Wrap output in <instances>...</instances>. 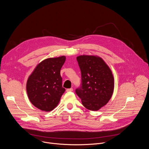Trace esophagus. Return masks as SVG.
<instances>
[{
    "label": "esophagus",
    "instance_id": "esophagus-1",
    "mask_svg": "<svg viewBox=\"0 0 149 149\" xmlns=\"http://www.w3.org/2000/svg\"><path fill=\"white\" fill-rule=\"evenodd\" d=\"M67 92H71V91H73V88H68V89H67Z\"/></svg>",
    "mask_w": 149,
    "mask_h": 149
}]
</instances>
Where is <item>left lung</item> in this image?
Here are the masks:
<instances>
[{
  "label": "left lung",
  "instance_id": "left-lung-1",
  "mask_svg": "<svg viewBox=\"0 0 149 149\" xmlns=\"http://www.w3.org/2000/svg\"><path fill=\"white\" fill-rule=\"evenodd\" d=\"M81 72L82 84L75 92L87 109L98 111L107 104L114 88V79L108 65L97 55L77 57Z\"/></svg>",
  "mask_w": 149,
  "mask_h": 149
}]
</instances>
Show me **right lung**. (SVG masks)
Wrapping results in <instances>:
<instances>
[{"instance_id": "obj_1", "label": "right lung", "mask_w": 149, "mask_h": 149, "mask_svg": "<svg viewBox=\"0 0 149 149\" xmlns=\"http://www.w3.org/2000/svg\"><path fill=\"white\" fill-rule=\"evenodd\" d=\"M65 56L49 58L41 61L28 77L26 92L31 102L44 111L54 110L65 89L62 87L60 71Z\"/></svg>"}]
</instances>
